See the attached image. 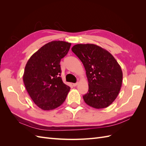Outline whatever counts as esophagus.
I'll use <instances>...</instances> for the list:
<instances>
[{
	"label": "esophagus",
	"instance_id": "esophagus-1",
	"mask_svg": "<svg viewBox=\"0 0 146 146\" xmlns=\"http://www.w3.org/2000/svg\"><path fill=\"white\" fill-rule=\"evenodd\" d=\"M78 82H77V83H73V86H76L77 85H78Z\"/></svg>",
	"mask_w": 146,
	"mask_h": 146
}]
</instances>
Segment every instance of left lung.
Returning a JSON list of instances; mask_svg holds the SVG:
<instances>
[{
	"label": "left lung",
	"instance_id": "obj_1",
	"mask_svg": "<svg viewBox=\"0 0 146 146\" xmlns=\"http://www.w3.org/2000/svg\"><path fill=\"white\" fill-rule=\"evenodd\" d=\"M72 51L81 60L88 80L85 102L94 108H104L117 98L122 82L120 65L109 52L93 44H78Z\"/></svg>",
	"mask_w": 146,
	"mask_h": 146
}]
</instances>
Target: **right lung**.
Masks as SVG:
<instances>
[{
	"instance_id": "obj_1",
	"label": "right lung",
	"mask_w": 146,
	"mask_h": 146,
	"mask_svg": "<svg viewBox=\"0 0 146 146\" xmlns=\"http://www.w3.org/2000/svg\"><path fill=\"white\" fill-rule=\"evenodd\" d=\"M70 45L62 41L48 42L33 54L25 65L23 75L25 88L34 103L43 110L60 107L70 91L60 77V63Z\"/></svg>"
}]
</instances>
